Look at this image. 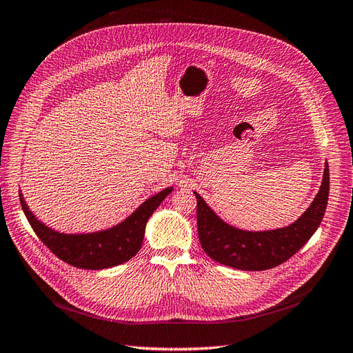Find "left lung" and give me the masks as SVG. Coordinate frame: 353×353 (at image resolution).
<instances>
[{"label":"left lung","mask_w":353,"mask_h":353,"mask_svg":"<svg viewBox=\"0 0 353 353\" xmlns=\"http://www.w3.org/2000/svg\"><path fill=\"white\" fill-rule=\"evenodd\" d=\"M330 190V171L324 174L316 196L293 223L272 230L239 229L221 219L198 192L196 221L199 243L217 263L241 270H266L284 263L303 247L324 217Z\"/></svg>","instance_id":"obj_1"}]
</instances>
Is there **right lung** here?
I'll return each mask as SVG.
<instances>
[{
    "instance_id": "add662e5",
    "label": "right lung",
    "mask_w": 353,
    "mask_h": 353,
    "mask_svg": "<svg viewBox=\"0 0 353 353\" xmlns=\"http://www.w3.org/2000/svg\"><path fill=\"white\" fill-rule=\"evenodd\" d=\"M171 192V186L159 190L119 223L85 234H65L52 229L32 213L20 190L19 196L29 225L50 251L75 268L97 270L123 265L137 254L149 217Z\"/></svg>"
}]
</instances>
